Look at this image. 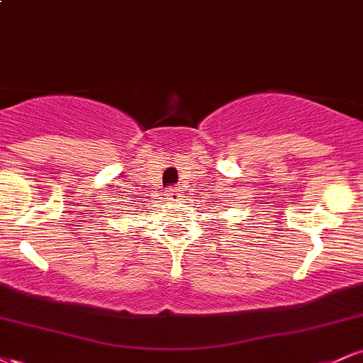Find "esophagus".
Segmentation results:
<instances>
[{
	"label": "esophagus",
	"mask_w": 363,
	"mask_h": 363,
	"mask_svg": "<svg viewBox=\"0 0 363 363\" xmlns=\"http://www.w3.org/2000/svg\"><path fill=\"white\" fill-rule=\"evenodd\" d=\"M181 198L179 196V189L176 186H169L167 189H165V199H170V201H176V199Z\"/></svg>",
	"instance_id": "esophagus-1"
}]
</instances>
